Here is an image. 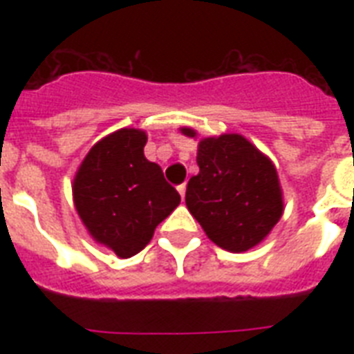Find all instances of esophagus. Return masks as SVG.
<instances>
[{
	"instance_id": "34e87169",
	"label": "esophagus",
	"mask_w": 354,
	"mask_h": 354,
	"mask_svg": "<svg viewBox=\"0 0 354 354\" xmlns=\"http://www.w3.org/2000/svg\"><path fill=\"white\" fill-rule=\"evenodd\" d=\"M185 189H187V185H185V183H182V185H178V193H180L182 200L185 198Z\"/></svg>"
}]
</instances>
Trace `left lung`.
<instances>
[{
    "label": "left lung",
    "instance_id": "8db88e82",
    "mask_svg": "<svg viewBox=\"0 0 354 354\" xmlns=\"http://www.w3.org/2000/svg\"><path fill=\"white\" fill-rule=\"evenodd\" d=\"M194 138V130L183 128ZM200 172L187 183L185 204L205 235L227 252H246L263 241L283 215L277 171L239 133L198 143Z\"/></svg>",
    "mask_w": 354,
    "mask_h": 354
}]
</instances>
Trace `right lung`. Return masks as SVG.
Returning a JSON list of instances; mask_svg holds the SVG:
<instances>
[{
  "instance_id": "obj_1",
  "label": "right lung",
  "mask_w": 354,
  "mask_h": 354,
  "mask_svg": "<svg viewBox=\"0 0 354 354\" xmlns=\"http://www.w3.org/2000/svg\"><path fill=\"white\" fill-rule=\"evenodd\" d=\"M145 143L136 128L110 133L88 152L73 182L75 207L90 235L122 259L141 252L180 204L161 167L145 158Z\"/></svg>"
}]
</instances>
